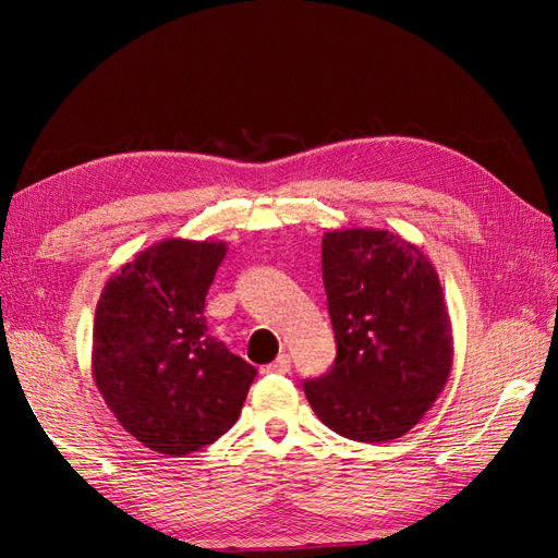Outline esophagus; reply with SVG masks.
<instances>
[{"label":"esophagus","mask_w":558,"mask_h":558,"mask_svg":"<svg viewBox=\"0 0 558 558\" xmlns=\"http://www.w3.org/2000/svg\"><path fill=\"white\" fill-rule=\"evenodd\" d=\"M291 369V359H289V353H279L277 356V361H272L269 363L267 367H265V373H272V375H286Z\"/></svg>","instance_id":"34e87169"}]
</instances>
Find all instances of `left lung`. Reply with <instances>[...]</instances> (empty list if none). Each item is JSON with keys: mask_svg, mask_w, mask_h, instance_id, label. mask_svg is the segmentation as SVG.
<instances>
[{"mask_svg": "<svg viewBox=\"0 0 558 558\" xmlns=\"http://www.w3.org/2000/svg\"><path fill=\"white\" fill-rule=\"evenodd\" d=\"M320 269L337 356L302 388L316 416L356 442H388L418 424L445 388L451 324L440 277L400 234L330 230Z\"/></svg>", "mask_w": 558, "mask_h": 558, "instance_id": "left-lung-1", "label": "left lung"}]
</instances>
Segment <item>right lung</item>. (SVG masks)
<instances>
[{"instance_id":"right-lung-1","label":"right lung","mask_w":558,"mask_h":558,"mask_svg":"<svg viewBox=\"0 0 558 558\" xmlns=\"http://www.w3.org/2000/svg\"><path fill=\"white\" fill-rule=\"evenodd\" d=\"M226 251V242H158L99 295L93 377L118 424L150 451L185 456L216 442L256 377L207 332L205 300Z\"/></svg>"}]
</instances>
